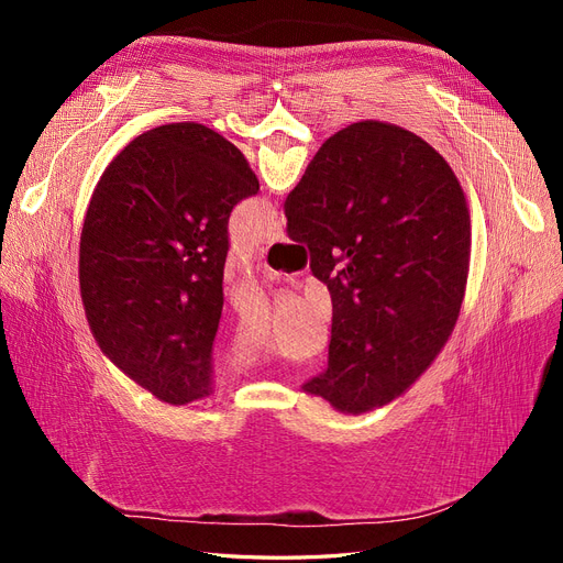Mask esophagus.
I'll use <instances>...</instances> for the list:
<instances>
[{"label":"esophagus","instance_id":"esophagus-1","mask_svg":"<svg viewBox=\"0 0 563 563\" xmlns=\"http://www.w3.org/2000/svg\"><path fill=\"white\" fill-rule=\"evenodd\" d=\"M265 240H267V242H282V240H284V228H282L279 220H275V223H272V225L267 228Z\"/></svg>","mask_w":563,"mask_h":563}]
</instances>
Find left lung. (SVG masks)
<instances>
[{"label":"left lung","mask_w":563,"mask_h":563,"mask_svg":"<svg viewBox=\"0 0 563 563\" xmlns=\"http://www.w3.org/2000/svg\"><path fill=\"white\" fill-rule=\"evenodd\" d=\"M246 157L197 122L162 124L108 164L79 240V291L96 343L152 397L211 395L230 213L258 192Z\"/></svg>","instance_id":"obj_1"}]
</instances>
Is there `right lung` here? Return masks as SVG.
Returning a JSON list of instances; mask_svg holds the SVG:
<instances>
[{"instance_id":"add662e5","label":"right lung","mask_w":563,"mask_h":563,"mask_svg":"<svg viewBox=\"0 0 563 563\" xmlns=\"http://www.w3.org/2000/svg\"><path fill=\"white\" fill-rule=\"evenodd\" d=\"M333 302L329 368L302 385L362 416L399 399L449 343L465 298L472 220L453 168L397 124H350L286 197Z\"/></svg>"}]
</instances>
